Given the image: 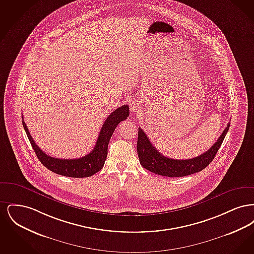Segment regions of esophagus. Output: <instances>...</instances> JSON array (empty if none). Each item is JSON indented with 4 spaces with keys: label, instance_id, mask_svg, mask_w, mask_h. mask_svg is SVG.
I'll return each instance as SVG.
<instances>
[{
    "label": "esophagus",
    "instance_id": "34e87169",
    "mask_svg": "<svg viewBox=\"0 0 254 254\" xmlns=\"http://www.w3.org/2000/svg\"><path fill=\"white\" fill-rule=\"evenodd\" d=\"M141 103L138 100H133L132 102L130 103V109L132 110L133 112H138L141 109Z\"/></svg>",
    "mask_w": 254,
    "mask_h": 254
}]
</instances>
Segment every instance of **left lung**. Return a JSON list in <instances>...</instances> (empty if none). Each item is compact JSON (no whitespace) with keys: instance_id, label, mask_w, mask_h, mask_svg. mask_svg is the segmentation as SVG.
Returning <instances> with one entry per match:
<instances>
[{"instance_id":"1","label":"left lung","mask_w":254,"mask_h":254,"mask_svg":"<svg viewBox=\"0 0 254 254\" xmlns=\"http://www.w3.org/2000/svg\"><path fill=\"white\" fill-rule=\"evenodd\" d=\"M230 126V123H229L225 130L218 138L217 142H215L207 151L197 157L186 160L171 159L161 154L148 140L145 131L139 127L137 152L140 164L145 169L167 177H183L199 172L206 168L215 157L229 131Z\"/></svg>"}]
</instances>
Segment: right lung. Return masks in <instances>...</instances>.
Returning <instances> with one entry per match:
<instances>
[{"label": "right lung", "instance_id": "1", "mask_svg": "<svg viewBox=\"0 0 254 254\" xmlns=\"http://www.w3.org/2000/svg\"><path fill=\"white\" fill-rule=\"evenodd\" d=\"M128 115L129 109L127 105L119 107L109 114V117L103 124L93 150L84 157L78 159H59L49 156L35 144L24 120L23 126L37 157L47 169L66 177L85 178L92 176L103 169L108 156L109 140L118 124L126 120Z\"/></svg>", "mask_w": 254, "mask_h": 254}]
</instances>
